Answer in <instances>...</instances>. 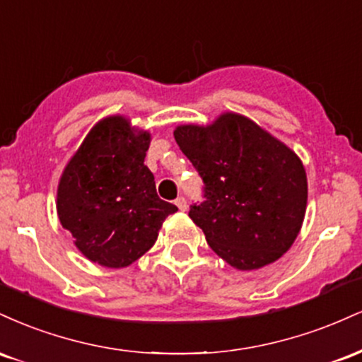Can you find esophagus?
<instances>
[{"label":"esophagus","mask_w":362,"mask_h":362,"mask_svg":"<svg viewBox=\"0 0 362 362\" xmlns=\"http://www.w3.org/2000/svg\"><path fill=\"white\" fill-rule=\"evenodd\" d=\"M175 204H177V207H178V209H180V211H187V207H189V206H187V199L182 197V195H180V197H177Z\"/></svg>","instance_id":"1"}]
</instances>
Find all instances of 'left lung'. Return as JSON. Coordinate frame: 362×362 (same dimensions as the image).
I'll return each mask as SVG.
<instances>
[{"label": "left lung", "instance_id": "8db88e82", "mask_svg": "<svg viewBox=\"0 0 362 362\" xmlns=\"http://www.w3.org/2000/svg\"><path fill=\"white\" fill-rule=\"evenodd\" d=\"M173 136L204 184V201L190 206L189 216L207 245L240 271L288 252L308 199L300 158L238 114H223L207 127L180 126Z\"/></svg>", "mask_w": 362, "mask_h": 362}]
</instances>
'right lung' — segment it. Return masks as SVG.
Returning a JSON list of instances; mask_svg holds the SVG:
<instances>
[{
	"instance_id": "add662e5",
	"label": "right lung",
	"mask_w": 362,
	"mask_h": 362,
	"mask_svg": "<svg viewBox=\"0 0 362 362\" xmlns=\"http://www.w3.org/2000/svg\"><path fill=\"white\" fill-rule=\"evenodd\" d=\"M148 132L124 117L100 120L71 158L57 187V214L86 259L127 267L156 242L175 204L161 201L144 165Z\"/></svg>"
}]
</instances>
